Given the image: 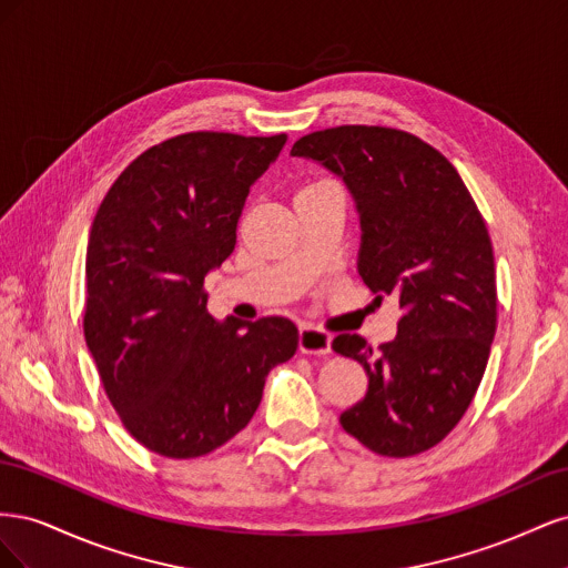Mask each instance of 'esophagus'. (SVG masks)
<instances>
[{
    "label": "esophagus",
    "instance_id": "esophagus-1",
    "mask_svg": "<svg viewBox=\"0 0 568 568\" xmlns=\"http://www.w3.org/2000/svg\"><path fill=\"white\" fill-rule=\"evenodd\" d=\"M298 351L305 355H329L332 353V336L317 329V326H301Z\"/></svg>",
    "mask_w": 568,
    "mask_h": 568
}]
</instances>
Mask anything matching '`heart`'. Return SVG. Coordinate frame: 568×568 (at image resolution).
Wrapping results in <instances>:
<instances>
[{
	"label": "heart",
	"instance_id": "obj_1",
	"mask_svg": "<svg viewBox=\"0 0 568 568\" xmlns=\"http://www.w3.org/2000/svg\"><path fill=\"white\" fill-rule=\"evenodd\" d=\"M332 182H326V180H317V182H311V184H305L298 194H307V192H315V189H324V186H329Z\"/></svg>",
	"mask_w": 568,
	"mask_h": 568
}]
</instances>
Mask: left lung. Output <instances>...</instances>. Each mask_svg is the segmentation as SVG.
Masks as SVG:
<instances>
[{"label": "left lung", "instance_id": "8db88e82", "mask_svg": "<svg viewBox=\"0 0 568 568\" xmlns=\"http://www.w3.org/2000/svg\"><path fill=\"white\" fill-rule=\"evenodd\" d=\"M343 180L359 217L357 272L403 307L398 334L367 346L341 334L332 348L367 372V393L341 415L346 434L386 457L434 448L484 379L497 324L493 244L457 170L415 134L346 125L291 149Z\"/></svg>", "mask_w": 568, "mask_h": 568}]
</instances>
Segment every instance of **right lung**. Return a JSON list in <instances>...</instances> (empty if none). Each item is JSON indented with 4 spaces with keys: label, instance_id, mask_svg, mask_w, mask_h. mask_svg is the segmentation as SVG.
Listing matches in <instances>:
<instances>
[{
    "label": "right lung",
    "instance_id": "add662e5",
    "mask_svg": "<svg viewBox=\"0 0 568 568\" xmlns=\"http://www.w3.org/2000/svg\"><path fill=\"white\" fill-rule=\"evenodd\" d=\"M284 144L286 134L173 136L134 159L94 215L84 341L128 432L163 457H201L234 438L270 369L298 348L294 322L215 320L203 294Z\"/></svg>",
    "mask_w": 568,
    "mask_h": 568
}]
</instances>
